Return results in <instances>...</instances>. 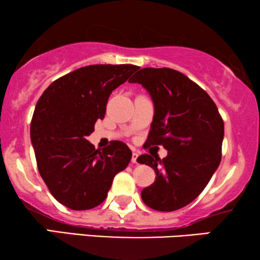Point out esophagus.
Here are the masks:
<instances>
[{
    "label": "esophagus",
    "instance_id": "esophagus-1",
    "mask_svg": "<svg viewBox=\"0 0 260 260\" xmlns=\"http://www.w3.org/2000/svg\"><path fill=\"white\" fill-rule=\"evenodd\" d=\"M138 161V154L137 152H133V156H131V162L137 163Z\"/></svg>",
    "mask_w": 260,
    "mask_h": 260
}]
</instances>
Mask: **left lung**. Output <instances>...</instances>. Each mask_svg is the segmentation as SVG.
Listing matches in <instances>:
<instances>
[{"mask_svg": "<svg viewBox=\"0 0 260 260\" xmlns=\"http://www.w3.org/2000/svg\"><path fill=\"white\" fill-rule=\"evenodd\" d=\"M129 81L141 84L154 103L148 145L168 151L162 159L138 157L156 174L155 182L142 190V200L156 211H176L197 199L218 169L223 120L207 92L179 71L148 67Z\"/></svg>", "mask_w": 260, "mask_h": 260, "instance_id": "obj_1", "label": "left lung"}]
</instances>
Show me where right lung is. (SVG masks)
Returning a JSON list of instances; mask_svg holds the SVG:
<instances>
[{"instance_id":"right-lung-1","label":"right lung","mask_w":260,"mask_h":260,"mask_svg":"<svg viewBox=\"0 0 260 260\" xmlns=\"http://www.w3.org/2000/svg\"><path fill=\"white\" fill-rule=\"evenodd\" d=\"M140 67L90 65L49 85L35 106L30 140L39 173L51 194L73 211L101 205L113 177L129 165L131 150L113 141L97 150L86 136L103 119L111 92Z\"/></svg>"}]
</instances>
